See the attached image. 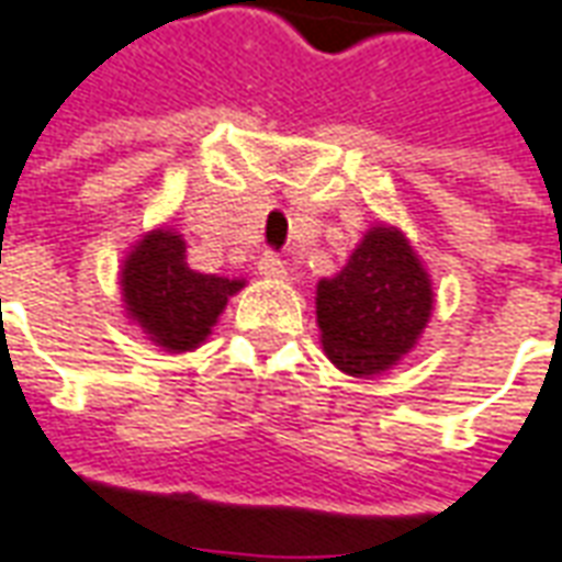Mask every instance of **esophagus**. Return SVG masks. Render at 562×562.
<instances>
[{"label": "esophagus", "mask_w": 562, "mask_h": 562, "mask_svg": "<svg viewBox=\"0 0 562 562\" xmlns=\"http://www.w3.org/2000/svg\"><path fill=\"white\" fill-rule=\"evenodd\" d=\"M258 270H261L265 280H285L289 277V268H285V261L277 252H265L261 261H258Z\"/></svg>", "instance_id": "esophagus-1"}]
</instances>
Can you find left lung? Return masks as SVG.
Returning a JSON list of instances; mask_svg holds the SVG:
<instances>
[{
    "label": "left lung",
    "instance_id": "1",
    "mask_svg": "<svg viewBox=\"0 0 562 562\" xmlns=\"http://www.w3.org/2000/svg\"><path fill=\"white\" fill-rule=\"evenodd\" d=\"M430 310V277L391 225H373L346 268L316 289L322 346L349 376H376L397 364L418 342Z\"/></svg>",
    "mask_w": 562,
    "mask_h": 562
}]
</instances>
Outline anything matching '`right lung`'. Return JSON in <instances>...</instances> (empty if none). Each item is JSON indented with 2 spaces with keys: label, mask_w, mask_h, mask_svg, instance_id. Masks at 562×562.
Wrapping results in <instances>:
<instances>
[{
  "label": "right lung",
  "mask_w": 562,
  "mask_h": 562,
  "mask_svg": "<svg viewBox=\"0 0 562 562\" xmlns=\"http://www.w3.org/2000/svg\"><path fill=\"white\" fill-rule=\"evenodd\" d=\"M128 318L165 352H192L244 289V280L198 273L186 265V240L171 228L140 237L120 270Z\"/></svg>",
  "instance_id": "right-lung-1"
}]
</instances>
